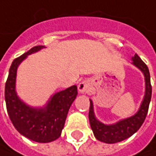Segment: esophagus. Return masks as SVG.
Returning a JSON list of instances; mask_svg holds the SVG:
<instances>
[{"instance_id":"esophagus-1","label":"esophagus","mask_w":156,"mask_h":156,"mask_svg":"<svg viewBox=\"0 0 156 156\" xmlns=\"http://www.w3.org/2000/svg\"><path fill=\"white\" fill-rule=\"evenodd\" d=\"M90 83L89 81H83L78 85V90L82 94L88 93L90 91Z\"/></svg>"}]
</instances>
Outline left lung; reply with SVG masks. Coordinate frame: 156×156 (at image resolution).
<instances>
[{
  "label": "left lung",
  "mask_w": 156,
  "mask_h": 156,
  "mask_svg": "<svg viewBox=\"0 0 156 156\" xmlns=\"http://www.w3.org/2000/svg\"><path fill=\"white\" fill-rule=\"evenodd\" d=\"M131 65L137 67L143 73L145 78V95L139 106V110L131 116L119 120L115 123L106 124L100 122L95 115L93 101L90 99L89 120L90 128L93 131L95 138L106 144H115L131 137L136 133L143 124L147 115L148 107L152 97V86L150 83V73L148 67L141 60L137 54L131 58Z\"/></svg>",
  "instance_id": "obj_1"
}]
</instances>
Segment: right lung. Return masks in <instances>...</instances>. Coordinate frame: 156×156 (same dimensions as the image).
I'll use <instances>...</instances> for the list:
<instances>
[{"instance_id":"add662e5","label":"right lung","mask_w":156,"mask_h":156,"mask_svg":"<svg viewBox=\"0 0 156 156\" xmlns=\"http://www.w3.org/2000/svg\"><path fill=\"white\" fill-rule=\"evenodd\" d=\"M45 48L40 45L32 48L14 59L5 84V102L8 115L17 131L24 137L39 143H49L61 135L69 108L76 98L77 86L52 94L42 106H32L23 101L16 90L17 68L27 56Z\"/></svg>"}]
</instances>
